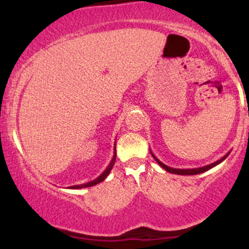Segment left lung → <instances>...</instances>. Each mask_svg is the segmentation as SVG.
Listing matches in <instances>:
<instances>
[{
    "instance_id": "obj_1",
    "label": "left lung",
    "mask_w": 249,
    "mask_h": 249,
    "mask_svg": "<svg viewBox=\"0 0 249 249\" xmlns=\"http://www.w3.org/2000/svg\"><path fill=\"white\" fill-rule=\"evenodd\" d=\"M231 152H228L227 154H225L224 157H222L221 159H219V160H216V161H214V162H212V164H210V165H206V166H202V167H198V168H173V167H170V166H167V165H165V164H162V162L159 160L158 158H157L156 156H154V154L151 152V154H152V157L154 159H156V161L158 162L159 165H160V166L164 168V170H166L167 172H170V173H173V174H180V176H194V174H199V173H204V172H206V171H208V170H211V168H213L214 166H216V165H219L220 162H222L225 160L226 158H227L228 157V154H230Z\"/></svg>"
}]
</instances>
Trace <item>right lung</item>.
Instances as JSON below:
<instances>
[{"mask_svg":"<svg viewBox=\"0 0 249 249\" xmlns=\"http://www.w3.org/2000/svg\"><path fill=\"white\" fill-rule=\"evenodd\" d=\"M113 157H112V160H111L110 164H108V166L105 168V171L103 172L101 176L98 177V178H96L95 180H92V181H89V182H85V184H82V185H75V186H70L69 188L71 190H79V188H85V187H91V186H95V185L99 184V182H102L103 180H104L108 176V173L111 172V170H112L113 165H115V161H116V144H115V148H113Z\"/></svg>","mask_w":249,"mask_h":249,"instance_id":"obj_1","label":"right lung"}]
</instances>
